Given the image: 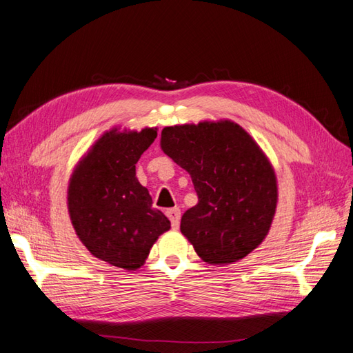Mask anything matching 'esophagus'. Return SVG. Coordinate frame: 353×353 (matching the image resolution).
I'll use <instances>...</instances> for the list:
<instances>
[{"label":"esophagus","instance_id":"esophagus-1","mask_svg":"<svg viewBox=\"0 0 353 353\" xmlns=\"http://www.w3.org/2000/svg\"><path fill=\"white\" fill-rule=\"evenodd\" d=\"M166 215L170 221V225H172L174 230H178L179 228V219H181V210L178 208H174V209H168L166 210Z\"/></svg>","mask_w":353,"mask_h":353}]
</instances>
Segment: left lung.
I'll list each match as a JSON object with an SVG mask.
<instances>
[{
    "label": "left lung",
    "instance_id": "8db88e82",
    "mask_svg": "<svg viewBox=\"0 0 353 353\" xmlns=\"http://www.w3.org/2000/svg\"><path fill=\"white\" fill-rule=\"evenodd\" d=\"M160 147L185 169L199 197L181 218V232L210 265L243 259L263 241L279 188L262 148L231 121L166 126Z\"/></svg>",
    "mask_w": 353,
    "mask_h": 353
}]
</instances>
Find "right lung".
<instances>
[{
  "label": "right lung",
  "mask_w": 353,
  "mask_h": 353,
  "mask_svg": "<svg viewBox=\"0 0 353 353\" xmlns=\"http://www.w3.org/2000/svg\"><path fill=\"white\" fill-rule=\"evenodd\" d=\"M157 137L156 128L104 132L70 176L68 208L74 232L91 254L117 268L144 265L169 219L152 208L135 163Z\"/></svg>",
  "instance_id": "1"
}]
</instances>
